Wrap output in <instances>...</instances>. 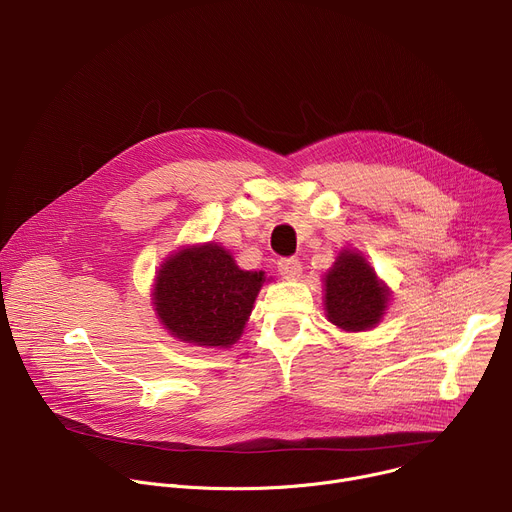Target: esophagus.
<instances>
[{"instance_id": "1", "label": "esophagus", "mask_w": 512, "mask_h": 512, "mask_svg": "<svg viewBox=\"0 0 512 512\" xmlns=\"http://www.w3.org/2000/svg\"><path fill=\"white\" fill-rule=\"evenodd\" d=\"M277 271L285 279H298L302 273V263L296 257H285V259L277 261Z\"/></svg>"}]
</instances>
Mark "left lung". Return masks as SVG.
I'll list each match as a JSON object with an SVG mask.
<instances>
[{
	"label": "left lung",
	"mask_w": 512,
	"mask_h": 512,
	"mask_svg": "<svg viewBox=\"0 0 512 512\" xmlns=\"http://www.w3.org/2000/svg\"><path fill=\"white\" fill-rule=\"evenodd\" d=\"M324 287L326 316L346 332L375 328L389 304V287L358 251H340L324 277Z\"/></svg>",
	"instance_id": "left-lung-1"
}]
</instances>
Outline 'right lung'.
Listing matches in <instances>:
<instances>
[{"label":"right lung","mask_w":512,"mask_h":512,"mask_svg":"<svg viewBox=\"0 0 512 512\" xmlns=\"http://www.w3.org/2000/svg\"><path fill=\"white\" fill-rule=\"evenodd\" d=\"M263 283V271H245L227 249L206 243L170 255L158 269L152 296L172 336L229 348L241 338Z\"/></svg>","instance_id":"right-lung-1"}]
</instances>
